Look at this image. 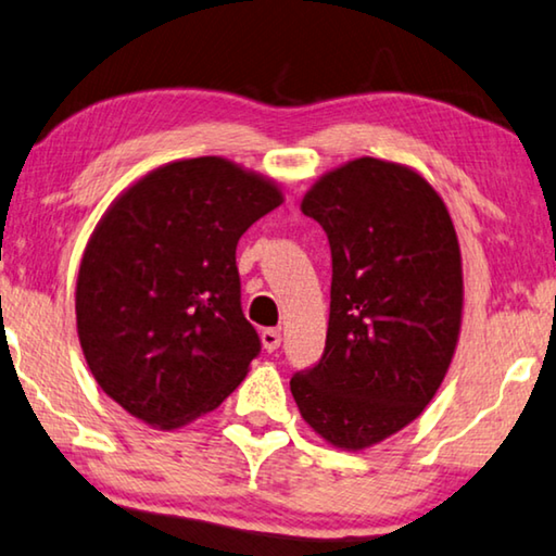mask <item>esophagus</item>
Segmentation results:
<instances>
[{
	"label": "esophagus",
	"instance_id": "1",
	"mask_svg": "<svg viewBox=\"0 0 556 556\" xmlns=\"http://www.w3.org/2000/svg\"><path fill=\"white\" fill-rule=\"evenodd\" d=\"M261 340H263V348L268 350V353H276L280 348V330L278 328H266L261 332Z\"/></svg>",
	"mask_w": 556,
	"mask_h": 556
}]
</instances>
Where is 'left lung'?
Wrapping results in <instances>:
<instances>
[{
  "label": "left lung",
  "mask_w": 556,
  "mask_h": 556,
  "mask_svg": "<svg viewBox=\"0 0 556 556\" xmlns=\"http://www.w3.org/2000/svg\"><path fill=\"white\" fill-rule=\"evenodd\" d=\"M301 208L330 243V320L320 361L290 392L323 440L365 450L413 422L445 380L463 320L457 233L420 174L370 156L323 176Z\"/></svg>",
  "instance_id": "left-lung-1"
}]
</instances>
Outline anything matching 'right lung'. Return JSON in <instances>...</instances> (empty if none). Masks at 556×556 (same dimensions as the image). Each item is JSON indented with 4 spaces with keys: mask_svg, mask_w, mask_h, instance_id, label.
I'll use <instances>...</instances> for the list:
<instances>
[{
    "mask_svg": "<svg viewBox=\"0 0 556 556\" xmlns=\"http://www.w3.org/2000/svg\"><path fill=\"white\" fill-rule=\"evenodd\" d=\"M280 203L276 184L220 156L153 168L111 203L81 258L76 330L93 380L126 413L174 430L241 386L261 338L236 245Z\"/></svg>",
    "mask_w": 556,
    "mask_h": 556,
    "instance_id": "obj_1",
    "label": "right lung"
}]
</instances>
